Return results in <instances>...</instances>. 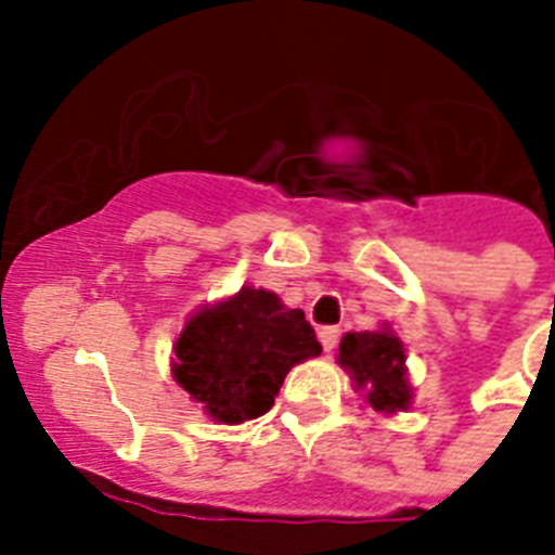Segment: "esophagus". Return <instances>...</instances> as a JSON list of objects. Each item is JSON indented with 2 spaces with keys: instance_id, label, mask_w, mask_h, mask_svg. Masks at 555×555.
<instances>
[{
  "instance_id": "1",
  "label": "esophagus",
  "mask_w": 555,
  "mask_h": 555,
  "mask_svg": "<svg viewBox=\"0 0 555 555\" xmlns=\"http://www.w3.org/2000/svg\"><path fill=\"white\" fill-rule=\"evenodd\" d=\"M320 343H322V348H325V351H334V348H337V343H339V328H334V325H325V328H320Z\"/></svg>"
}]
</instances>
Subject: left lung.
<instances>
[{"instance_id":"8db88e82","label":"left lung","mask_w":555,"mask_h":555,"mask_svg":"<svg viewBox=\"0 0 555 555\" xmlns=\"http://www.w3.org/2000/svg\"><path fill=\"white\" fill-rule=\"evenodd\" d=\"M337 363L351 374L357 391L363 388L374 412H403L412 403L405 348L388 328L346 334Z\"/></svg>"}]
</instances>
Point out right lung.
Instances as JSON below:
<instances>
[{
	"label": "right lung",
	"mask_w": 555,
	"mask_h": 555,
	"mask_svg": "<svg viewBox=\"0 0 555 555\" xmlns=\"http://www.w3.org/2000/svg\"><path fill=\"white\" fill-rule=\"evenodd\" d=\"M322 346L299 308L244 285L207 305L176 339L172 377L216 423H244L273 405L285 374Z\"/></svg>",
	"instance_id": "obj_1"
}]
</instances>
